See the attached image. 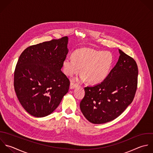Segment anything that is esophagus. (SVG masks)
<instances>
[{"instance_id":"esophagus-1","label":"esophagus","mask_w":153,"mask_h":153,"mask_svg":"<svg viewBox=\"0 0 153 153\" xmlns=\"http://www.w3.org/2000/svg\"><path fill=\"white\" fill-rule=\"evenodd\" d=\"M77 86V84H74L73 83H70V89H74L75 88H76Z\"/></svg>"}]
</instances>
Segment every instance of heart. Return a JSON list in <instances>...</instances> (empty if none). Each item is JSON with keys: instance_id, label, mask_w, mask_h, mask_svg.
I'll return each mask as SVG.
<instances>
[{"instance_id": "obj_1", "label": "heart", "mask_w": 153, "mask_h": 153, "mask_svg": "<svg viewBox=\"0 0 153 153\" xmlns=\"http://www.w3.org/2000/svg\"><path fill=\"white\" fill-rule=\"evenodd\" d=\"M73 57H67L63 62V70L68 76L78 73L80 68L82 75L80 82H87L97 85L102 82L108 75L113 62V56L109 52L92 49H80L75 51Z\"/></svg>"}]
</instances>
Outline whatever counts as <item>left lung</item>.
Wrapping results in <instances>:
<instances>
[{"instance_id":"1","label":"left lung","mask_w":153,"mask_h":153,"mask_svg":"<svg viewBox=\"0 0 153 153\" xmlns=\"http://www.w3.org/2000/svg\"><path fill=\"white\" fill-rule=\"evenodd\" d=\"M119 60L101 83L85 88L80 104L82 113L94 124L105 123L116 119L132 103L138 84L137 62L119 49Z\"/></svg>"}]
</instances>
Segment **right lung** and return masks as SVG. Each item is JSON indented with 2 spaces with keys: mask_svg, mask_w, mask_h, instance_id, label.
<instances>
[{
  "mask_svg": "<svg viewBox=\"0 0 153 153\" xmlns=\"http://www.w3.org/2000/svg\"><path fill=\"white\" fill-rule=\"evenodd\" d=\"M68 37L26 48L14 72V88L24 110L36 117L51 114L68 92L70 80L61 70L68 52Z\"/></svg>",
  "mask_w": 153,
  "mask_h": 153,
  "instance_id": "1",
  "label": "right lung"
}]
</instances>
